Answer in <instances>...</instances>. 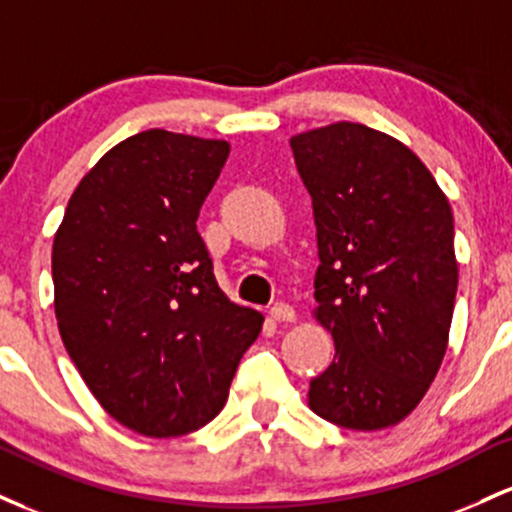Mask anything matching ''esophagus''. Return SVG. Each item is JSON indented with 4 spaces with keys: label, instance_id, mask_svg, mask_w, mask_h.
<instances>
[{
    "label": "esophagus",
    "instance_id": "esophagus-1",
    "mask_svg": "<svg viewBox=\"0 0 512 512\" xmlns=\"http://www.w3.org/2000/svg\"><path fill=\"white\" fill-rule=\"evenodd\" d=\"M271 317H273L275 321H295L297 312H295V309H292V304H287V302H275L273 307H271Z\"/></svg>",
    "mask_w": 512,
    "mask_h": 512
}]
</instances>
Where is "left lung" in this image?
Returning a JSON list of instances; mask_svg holds the SVG:
<instances>
[{
  "label": "left lung",
  "instance_id": "left-lung-1",
  "mask_svg": "<svg viewBox=\"0 0 512 512\" xmlns=\"http://www.w3.org/2000/svg\"><path fill=\"white\" fill-rule=\"evenodd\" d=\"M290 147L317 225V319L336 343L309 406L341 428L394 426L428 392L447 348L450 203L409 147L367 125H326Z\"/></svg>",
  "mask_w": 512,
  "mask_h": 512
}]
</instances>
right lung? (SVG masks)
I'll return each mask as SVG.
<instances>
[{
  "instance_id": "right-lung-1",
  "label": "right lung",
  "mask_w": 512,
  "mask_h": 512,
  "mask_svg": "<svg viewBox=\"0 0 512 512\" xmlns=\"http://www.w3.org/2000/svg\"><path fill=\"white\" fill-rule=\"evenodd\" d=\"M227 157L222 140L137 132L84 176L55 234L62 343L103 409L149 438L212 421L263 324L227 300L195 227Z\"/></svg>"
}]
</instances>
